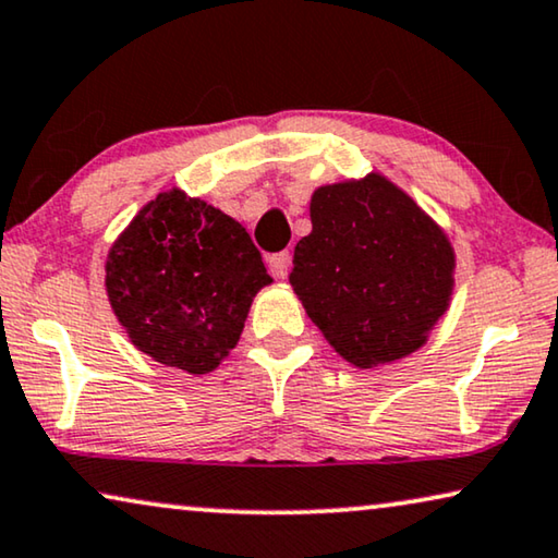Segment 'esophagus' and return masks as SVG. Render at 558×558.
Returning a JSON list of instances; mask_svg holds the SVG:
<instances>
[{"instance_id": "34e87169", "label": "esophagus", "mask_w": 558, "mask_h": 558, "mask_svg": "<svg viewBox=\"0 0 558 558\" xmlns=\"http://www.w3.org/2000/svg\"><path fill=\"white\" fill-rule=\"evenodd\" d=\"M289 266H292V254L289 252H279L269 256V269L277 279H284L289 274Z\"/></svg>"}]
</instances>
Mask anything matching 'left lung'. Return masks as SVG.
Instances as JSON below:
<instances>
[{
    "instance_id": "left-lung-1",
    "label": "left lung",
    "mask_w": 558,
    "mask_h": 558,
    "mask_svg": "<svg viewBox=\"0 0 558 558\" xmlns=\"http://www.w3.org/2000/svg\"><path fill=\"white\" fill-rule=\"evenodd\" d=\"M289 284L339 357L360 369L427 342L456 287L442 226L383 173L319 185Z\"/></svg>"
}]
</instances>
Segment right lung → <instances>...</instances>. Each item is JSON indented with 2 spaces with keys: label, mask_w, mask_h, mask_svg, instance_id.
<instances>
[{
  "label": "right lung",
  "mask_w": 558,
  "mask_h": 558,
  "mask_svg": "<svg viewBox=\"0 0 558 558\" xmlns=\"http://www.w3.org/2000/svg\"><path fill=\"white\" fill-rule=\"evenodd\" d=\"M271 281L244 226L181 189L150 198L105 256L110 310L135 350L196 377L229 357Z\"/></svg>",
  "instance_id": "add662e5"
}]
</instances>
